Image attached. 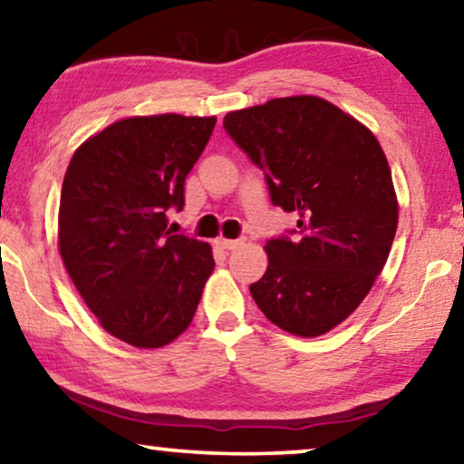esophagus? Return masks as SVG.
Returning a JSON list of instances; mask_svg holds the SVG:
<instances>
[{
  "label": "esophagus",
  "instance_id": "1",
  "mask_svg": "<svg viewBox=\"0 0 464 464\" xmlns=\"http://www.w3.org/2000/svg\"><path fill=\"white\" fill-rule=\"evenodd\" d=\"M217 246L223 247V250H237V247L244 246V239H225V237H218V239H217Z\"/></svg>",
  "mask_w": 464,
  "mask_h": 464
}]
</instances>
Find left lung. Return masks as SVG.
Segmentation results:
<instances>
[{
    "instance_id": "obj_1",
    "label": "left lung",
    "mask_w": 464,
    "mask_h": 464,
    "mask_svg": "<svg viewBox=\"0 0 464 464\" xmlns=\"http://www.w3.org/2000/svg\"><path fill=\"white\" fill-rule=\"evenodd\" d=\"M231 140L265 170L271 202L298 227L268 239V268L250 285L276 327L316 337L371 292L392 250L398 199L377 137L327 100L276 98L225 116Z\"/></svg>"
}]
</instances>
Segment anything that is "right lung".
I'll use <instances>...</instances> for the list:
<instances>
[{
  "label": "right lung",
  "instance_id": "1",
  "mask_svg": "<svg viewBox=\"0 0 464 464\" xmlns=\"http://www.w3.org/2000/svg\"><path fill=\"white\" fill-rule=\"evenodd\" d=\"M214 124V116L122 119L89 137L66 169L60 256L102 327L135 348L177 340L214 271L208 244L166 229Z\"/></svg>",
  "mask_w": 464,
  "mask_h": 464
}]
</instances>
